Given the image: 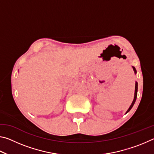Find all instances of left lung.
I'll use <instances>...</instances> for the list:
<instances>
[{"mask_svg":"<svg viewBox=\"0 0 154 154\" xmlns=\"http://www.w3.org/2000/svg\"><path fill=\"white\" fill-rule=\"evenodd\" d=\"M132 69H133V70H134V73L136 74V73H137L136 69H135V68H134V66H132ZM137 90H138V83L136 82V83H135V91H134V100H133V101H132V104H131V105L130 106L129 109H128V111H126V113H127L128 112H129V111H130V109H131L132 108V106H133L134 104V103H135V101H136V100H137Z\"/></svg>","mask_w":154,"mask_h":154,"instance_id":"obj_1","label":"left lung"}]
</instances>
